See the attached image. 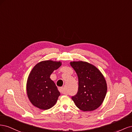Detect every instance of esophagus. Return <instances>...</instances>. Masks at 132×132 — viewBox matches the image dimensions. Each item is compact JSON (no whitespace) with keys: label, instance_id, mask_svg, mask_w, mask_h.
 <instances>
[{"label":"esophagus","instance_id":"obj_1","mask_svg":"<svg viewBox=\"0 0 132 132\" xmlns=\"http://www.w3.org/2000/svg\"><path fill=\"white\" fill-rule=\"evenodd\" d=\"M58 90H59V91H60V93H61V94H65L64 90L63 87H59Z\"/></svg>","mask_w":132,"mask_h":132}]
</instances>
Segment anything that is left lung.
Listing matches in <instances>:
<instances>
[{"instance_id":"obj_1","label":"left lung","mask_w":132,"mask_h":132,"mask_svg":"<svg viewBox=\"0 0 132 132\" xmlns=\"http://www.w3.org/2000/svg\"><path fill=\"white\" fill-rule=\"evenodd\" d=\"M77 74L78 93L71 97L75 105L83 111L97 109L104 100L107 84L101 71L91 64L82 61L70 62Z\"/></svg>"}]
</instances>
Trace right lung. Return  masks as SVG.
<instances>
[{"label":"right lung","mask_w":132,"mask_h":132,"mask_svg":"<svg viewBox=\"0 0 132 132\" xmlns=\"http://www.w3.org/2000/svg\"><path fill=\"white\" fill-rule=\"evenodd\" d=\"M61 65V62L45 61L37 63L32 69L27 79L26 91L30 102L35 107L46 110L57 101L60 93L50 76Z\"/></svg>","instance_id":"add662e5"}]
</instances>
